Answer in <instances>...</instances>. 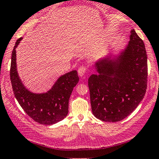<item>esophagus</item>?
Returning a JSON list of instances; mask_svg holds the SVG:
<instances>
[{"mask_svg":"<svg viewBox=\"0 0 159 159\" xmlns=\"http://www.w3.org/2000/svg\"><path fill=\"white\" fill-rule=\"evenodd\" d=\"M86 71H87V69H86V67L84 66H80L79 68H78V72L80 77H83V76L84 75Z\"/></svg>","mask_w":159,"mask_h":159,"instance_id":"obj_1","label":"esophagus"}]
</instances>
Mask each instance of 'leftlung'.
Returning a JSON list of instances; mask_svg holds the SVG:
<instances>
[{"label": "left lung", "instance_id": "left-lung-1", "mask_svg": "<svg viewBox=\"0 0 159 159\" xmlns=\"http://www.w3.org/2000/svg\"><path fill=\"white\" fill-rule=\"evenodd\" d=\"M96 73L88 79L93 114L105 122L125 119L138 106L147 85V55L144 43L135 30L117 56L95 63Z\"/></svg>", "mask_w": 159, "mask_h": 159}]
</instances>
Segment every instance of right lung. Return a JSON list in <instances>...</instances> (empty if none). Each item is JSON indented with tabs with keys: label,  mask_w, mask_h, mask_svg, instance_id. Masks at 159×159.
Segmentation results:
<instances>
[{
	"label": "right lung",
	"mask_w": 159,
	"mask_h": 159,
	"mask_svg": "<svg viewBox=\"0 0 159 159\" xmlns=\"http://www.w3.org/2000/svg\"><path fill=\"white\" fill-rule=\"evenodd\" d=\"M21 39L22 37L16 41L11 58L10 80L15 97L25 113L34 121L43 125L58 123L68 114L69 98L79 81L77 71L72 70L61 75L48 92H30L20 79L16 66V48Z\"/></svg>",
	"instance_id": "add662e5"
}]
</instances>
